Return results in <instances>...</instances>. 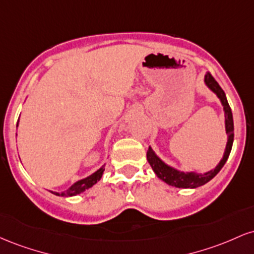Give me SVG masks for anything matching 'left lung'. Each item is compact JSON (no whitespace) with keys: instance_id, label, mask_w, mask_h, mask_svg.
<instances>
[{"instance_id":"8db88e82","label":"left lung","mask_w":254,"mask_h":254,"mask_svg":"<svg viewBox=\"0 0 254 254\" xmlns=\"http://www.w3.org/2000/svg\"><path fill=\"white\" fill-rule=\"evenodd\" d=\"M204 82L206 86L209 87V89H211L215 94L217 95V98L220 99L221 104L223 106L224 111V118H226V132L228 135V141H227L226 150H224L222 160L220 161L214 170L205 172V173L200 174L196 173V172H182L178 171L174 167H171L167 164H165L159 156L154 153V150L149 147V149L147 151V160L149 162V165L153 168V171L155 172L157 178L165 182L166 184L171 186H176L179 189H196L198 186H202L204 184L214 178L218 172L221 171V168L223 167L226 164L227 159H228L230 150H232L233 141H234V123H233V115L232 110H230L228 101H227L226 94H224L223 89L221 88L220 84L216 82L214 77L211 76L210 72H206L205 76H204Z\"/></svg>"}]
</instances>
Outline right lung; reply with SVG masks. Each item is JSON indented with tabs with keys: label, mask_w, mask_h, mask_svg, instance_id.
Listing matches in <instances>:
<instances>
[{
	"label": "right lung",
	"mask_w": 254,
	"mask_h": 254,
	"mask_svg": "<svg viewBox=\"0 0 254 254\" xmlns=\"http://www.w3.org/2000/svg\"><path fill=\"white\" fill-rule=\"evenodd\" d=\"M17 127V125H16ZM105 168L104 166L101 168H99L97 172H94L93 174H90L89 177L84 178V179H81L76 182L75 184H72L70 188L68 189L66 191L64 192H54V191H50L51 193L56 194V196H62V197H71V196H76V194L81 193V192L88 190V189L92 188L94 184H97L99 180L101 179V177H103V173H104Z\"/></svg>",
	"instance_id": "1"
}]
</instances>
